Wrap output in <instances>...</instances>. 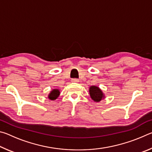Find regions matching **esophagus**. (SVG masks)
<instances>
[{
    "mask_svg": "<svg viewBox=\"0 0 152 152\" xmlns=\"http://www.w3.org/2000/svg\"><path fill=\"white\" fill-rule=\"evenodd\" d=\"M72 82H78L79 80L78 78H72L71 80Z\"/></svg>",
    "mask_w": 152,
    "mask_h": 152,
    "instance_id": "esophagus-1",
    "label": "esophagus"
}]
</instances>
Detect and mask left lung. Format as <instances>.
I'll list each match as a JSON object with an SVG mask.
<instances>
[{
    "label": "left lung",
    "mask_w": 152,
    "mask_h": 152,
    "mask_svg": "<svg viewBox=\"0 0 152 152\" xmlns=\"http://www.w3.org/2000/svg\"><path fill=\"white\" fill-rule=\"evenodd\" d=\"M89 92L91 99L94 101L99 102L104 98V95L102 92L101 91V90L97 86H92L90 87Z\"/></svg>",
    "instance_id": "obj_1"
}]
</instances>
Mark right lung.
I'll list each match as a JSON object with an SVG mask.
<instances>
[{"label": "right lung", "mask_w": 152, "mask_h": 152, "mask_svg": "<svg viewBox=\"0 0 152 152\" xmlns=\"http://www.w3.org/2000/svg\"><path fill=\"white\" fill-rule=\"evenodd\" d=\"M60 93V91H59V90L53 89V91L50 92V94H49L48 98L50 100H55L59 96Z\"/></svg>", "instance_id": "add662e5"}]
</instances>
